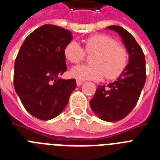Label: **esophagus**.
Wrapping results in <instances>:
<instances>
[{"label":"esophagus","instance_id":"esophagus-1","mask_svg":"<svg viewBox=\"0 0 160 160\" xmlns=\"http://www.w3.org/2000/svg\"><path fill=\"white\" fill-rule=\"evenodd\" d=\"M77 82V85L78 86H81L82 84V83L84 82H83L82 80H77V82Z\"/></svg>","mask_w":160,"mask_h":160}]
</instances>
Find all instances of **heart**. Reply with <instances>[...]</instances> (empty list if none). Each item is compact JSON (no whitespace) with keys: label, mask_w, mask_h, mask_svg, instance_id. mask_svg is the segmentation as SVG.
<instances>
[{"label":"heart","mask_w":160,"mask_h":160,"mask_svg":"<svg viewBox=\"0 0 160 160\" xmlns=\"http://www.w3.org/2000/svg\"><path fill=\"white\" fill-rule=\"evenodd\" d=\"M84 47L74 40L69 41L64 48L65 59L72 64H79L90 55V62L78 65L71 70V74L78 80L116 79L125 71L129 60L126 48L117 40L104 34H97L84 39Z\"/></svg>","instance_id":"heart-1"}]
</instances>
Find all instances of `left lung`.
Wrapping results in <instances>:
<instances>
[{
    "label": "left lung",
    "instance_id": "8db88e82",
    "mask_svg": "<svg viewBox=\"0 0 160 160\" xmlns=\"http://www.w3.org/2000/svg\"><path fill=\"white\" fill-rule=\"evenodd\" d=\"M109 30L117 31L129 54V62L117 81L98 86L90 101L91 109L100 119L117 121L125 118L136 106L146 82V61L142 48L129 32L119 26Z\"/></svg>",
    "mask_w": 160,
    "mask_h": 160
}]
</instances>
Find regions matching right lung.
Instances as JSON below:
<instances>
[{"instance_id":"add662e5","label":"right lung","mask_w":160,"mask_h":160,"mask_svg":"<svg viewBox=\"0 0 160 160\" xmlns=\"http://www.w3.org/2000/svg\"><path fill=\"white\" fill-rule=\"evenodd\" d=\"M69 31L43 25L30 34L14 63L13 86L28 112L48 121L58 116L76 88V80L61 79L66 71L64 48L72 40Z\"/></svg>"}]
</instances>
